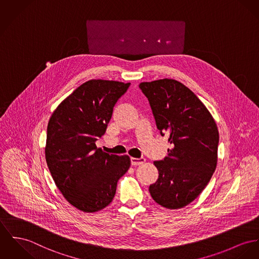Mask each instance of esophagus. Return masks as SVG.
Instances as JSON below:
<instances>
[{"label": "esophagus", "instance_id": "esophagus-1", "mask_svg": "<svg viewBox=\"0 0 259 259\" xmlns=\"http://www.w3.org/2000/svg\"><path fill=\"white\" fill-rule=\"evenodd\" d=\"M144 161H145L144 158H140V159L131 158V164L132 165H139V164H142Z\"/></svg>", "mask_w": 259, "mask_h": 259}]
</instances>
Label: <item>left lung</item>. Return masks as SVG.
<instances>
[{
    "label": "left lung",
    "instance_id": "8db88e82",
    "mask_svg": "<svg viewBox=\"0 0 259 259\" xmlns=\"http://www.w3.org/2000/svg\"><path fill=\"white\" fill-rule=\"evenodd\" d=\"M139 88L160 135L166 134L171 145L167 157L154 161L159 178L150 185V194L162 207L182 208L198 197L216 169V122L194 93L178 80L145 81Z\"/></svg>",
    "mask_w": 259,
    "mask_h": 259
}]
</instances>
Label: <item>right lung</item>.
I'll return each mask as SVG.
<instances>
[{
	"label": "right lung",
	"mask_w": 259,
	"mask_h": 259,
	"mask_svg": "<svg viewBox=\"0 0 259 259\" xmlns=\"http://www.w3.org/2000/svg\"><path fill=\"white\" fill-rule=\"evenodd\" d=\"M129 85L88 80L60 103L48 122V168L62 195L82 212L94 213L109 205L118 179L130 166L128 156L106 154L96 145Z\"/></svg>",
	"instance_id": "obj_1"
}]
</instances>
